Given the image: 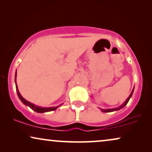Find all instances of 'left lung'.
I'll return each instance as SVG.
<instances>
[{
  "mask_svg": "<svg viewBox=\"0 0 152 152\" xmlns=\"http://www.w3.org/2000/svg\"><path fill=\"white\" fill-rule=\"evenodd\" d=\"M134 89H133V90H132V93H131L129 96L128 98L126 99V100L125 102H124L123 104H122L121 106H120V107H117V108H115V109H101V111H102V112H104V113H107V112H113V111H118V110L121 109L122 108H123L124 107H125V106L126 105V104L128 103V102H129V99H130L131 97L132 96L133 93H134Z\"/></svg>",
  "mask_w": 152,
  "mask_h": 152,
  "instance_id": "8db88e82",
  "label": "left lung"
}]
</instances>
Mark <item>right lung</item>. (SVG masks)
Wrapping results in <instances>:
<instances>
[{
    "label": "right lung",
    "mask_w": 152,
    "mask_h": 152,
    "mask_svg": "<svg viewBox=\"0 0 152 152\" xmlns=\"http://www.w3.org/2000/svg\"><path fill=\"white\" fill-rule=\"evenodd\" d=\"M16 73H15V84H16V91H17V94H18V96L19 97V99H20V101L22 102L26 106H28L30 108V109H32L33 111L37 112V113H45V112H49V111H55L57 109L58 107H59L61 105H59V106H57V107H39V106H36L34 105V104L30 102L27 101L26 99H25L23 97L21 96V95L20 94L19 91H18V86H17V84H16Z\"/></svg>",
    "instance_id": "obj_1"
}]
</instances>
